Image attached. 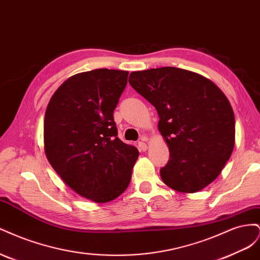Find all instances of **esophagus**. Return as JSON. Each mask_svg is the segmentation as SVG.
Wrapping results in <instances>:
<instances>
[{"instance_id": "obj_1", "label": "esophagus", "mask_w": 260, "mask_h": 260, "mask_svg": "<svg viewBox=\"0 0 260 260\" xmlns=\"http://www.w3.org/2000/svg\"><path fill=\"white\" fill-rule=\"evenodd\" d=\"M138 148H139L140 152H145L147 149V145H146V143H144V142H142V141H141V142L138 143Z\"/></svg>"}]
</instances>
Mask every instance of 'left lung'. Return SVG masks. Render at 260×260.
I'll use <instances>...</instances> for the list:
<instances>
[{
    "mask_svg": "<svg viewBox=\"0 0 260 260\" xmlns=\"http://www.w3.org/2000/svg\"><path fill=\"white\" fill-rule=\"evenodd\" d=\"M129 83L158 113V131L169 148L164 183L181 193L210 184L229 160L235 119L229 100L211 80L176 67L133 72Z\"/></svg>",
    "mask_w": 260,
    "mask_h": 260,
    "instance_id": "8db88e82",
    "label": "left lung"
}]
</instances>
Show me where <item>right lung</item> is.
Segmentation results:
<instances>
[{
    "instance_id": "obj_1",
    "label": "right lung",
    "mask_w": 260,
    "mask_h": 260,
    "mask_svg": "<svg viewBox=\"0 0 260 260\" xmlns=\"http://www.w3.org/2000/svg\"><path fill=\"white\" fill-rule=\"evenodd\" d=\"M128 75L106 68L74 75L46 107V158L72 190L95 203L125 191L139 157L135 146L117 137L113 116Z\"/></svg>"
}]
</instances>
